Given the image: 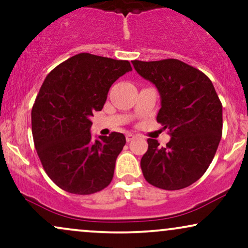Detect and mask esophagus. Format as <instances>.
I'll return each mask as SVG.
<instances>
[{
	"label": "esophagus",
	"instance_id": "obj_1",
	"mask_svg": "<svg viewBox=\"0 0 248 248\" xmlns=\"http://www.w3.org/2000/svg\"><path fill=\"white\" fill-rule=\"evenodd\" d=\"M135 138L136 136L132 135V133H126V141H132Z\"/></svg>",
	"mask_w": 248,
	"mask_h": 248
}]
</instances>
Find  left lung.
Here are the masks:
<instances>
[{"label":"left lung","mask_w":248,"mask_h":248,"mask_svg":"<svg viewBox=\"0 0 248 248\" xmlns=\"http://www.w3.org/2000/svg\"><path fill=\"white\" fill-rule=\"evenodd\" d=\"M135 69L160 95L156 121L170 136L166 147L148 139L140 160L146 181L166 190L196 182L211 164L222 138L223 107L204 73L176 59L133 60Z\"/></svg>","instance_id":"obj_1"}]
</instances>
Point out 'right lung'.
I'll return each instance as SVG.
<instances>
[{
    "mask_svg": "<svg viewBox=\"0 0 248 248\" xmlns=\"http://www.w3.org/2000/svg\"><path fill=\"white\" fill-rule=\"evenodd\" d=\"M132 71L126 60L80 53L57 66L44 81L31 112L38 156L49 179L62 190L94 194L111 182L123 133L92 139L95 111L111 84Z\"/></svg>",
    "mask_w": 248,
    "mask_h": 248,
    "instance_id": "right-lung-1",
    "label": "right lung"
}]
</instances>
